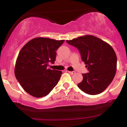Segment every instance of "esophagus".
Wrapping results in <instances>:
<instances>
[{"instance_id":"1","label":"esophagus","mask_w":127,"mask_h":127,"mask_svg":"<svg viewBox=\"0 0 127 127\" xmlns=\"http://www.w3.org/2000/svg\"><path fill=\"white\" fill-rule=\"evenodd\" d=\"M67 72L69 73L70 74V75H73V74L75 73V71H72V72H71V71H67Z\"/></svg>"}]
</instances>
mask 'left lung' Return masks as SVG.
<instances>
[{"label":"left lung","instance_id":"left-lung-1","mask_svg":"<svg viewBox=\"0 0 127 127\" xmlns=\"http://www.w3.org/2000/svg\"><path fill=\"white\" fill-rule=\"evenodd\" d=\"M77 48L88 73L82 74L83 80L78 87L90 95L102 93L110 85L116 72L117 57L110 45L92 35L66 40Z\"/></svg>","mask_w":127,"mask_h":127}]
</instances>
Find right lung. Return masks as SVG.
<instances>
[{
    "instance_id": "add662e5",
    "label": "right lung",
    "mask_w": 127,
    "mask_h": 127,
    "mask_svg": "<svg viewBox=\"0 0 127 127\" xmlns=\"http://www.w3.org/2000/svg\"><path fill=\"white\" fill-rule=\"evenodd\" d=\"M64 41L36 37L22 48L14 72L16 79L29 94L37 98L44 97L58 84L62 72L48 66L49 63H54L56 51Z\"/></svg>"
}]
</instances>
